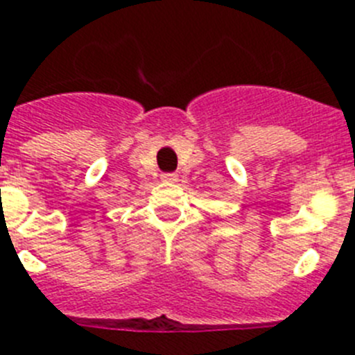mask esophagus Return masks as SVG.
<instances>
[{
  "label": "esophagus",
  "instance_id": "obj_1",
  "mask_svg": "<svg viewBox=\"0 0 355 355\" xmlns=\"http://www.w3.org/2000/svg\"><path fill=\"white\" fill-rule=\"evenodd\" d=\"M178 180H180V175L175 174V172H167V174H162V181H165V183H175Z\"/></svg>",
  "mask_w": 355,
  "mask_h": 355
}]
</instances>
